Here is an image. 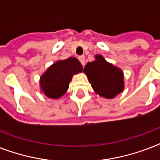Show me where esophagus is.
<instances>
[{
  "label": "esophagus",
  "instance_id": "esophagus-1",
  "mask_svg": "<svg viewBox=\"0 0 160 160\" xmlns=\"http://www.w3.org/2000/svg\"><path fill=\"white\" fill-rule=\"evenodd\" d=\"M79 60H80V63H81V65L84 66V65H85V56H84V55H81V56H80V57H79Z\"/></svg>",
  "mask_w": 160,
  "mask_h": 160
}]
</instances>
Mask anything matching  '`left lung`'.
<instances>
[{
  "instance_id": "obj_1",
  "label": "left lung",
  "mask_w": 160,
  "mask_h": 160,
  "mask_svg": "<svg viewBox=\"0 0 160 160\" xmlns=\"http://www.w3.org/2000/svg\"><path fill=\"white\" fill-rule=\"evenodd\" d=\"M88 80L96 94L106 99H113L124 90V75L119 68L107 62L102 55L84 68Z\"/></svg>"
}]
</instances>
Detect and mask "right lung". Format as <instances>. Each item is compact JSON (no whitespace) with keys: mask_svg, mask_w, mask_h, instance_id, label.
<instances>
[{"mask_svg":"<svg viewBox=\"0 0 160 160\" xmlns=\"http://www.w3.org/2000/svg\"><path fill=\"white\" fill-rule=\"evenodd\" d=\"M82 70V65L76 58L58 60L41 76V91L48 98L59 99L67 91L73 75Z\"/></svg>","mask_w":160,"mask_h":160,"instance_id":"add662e5","label":"right lung"}]
</instances>
